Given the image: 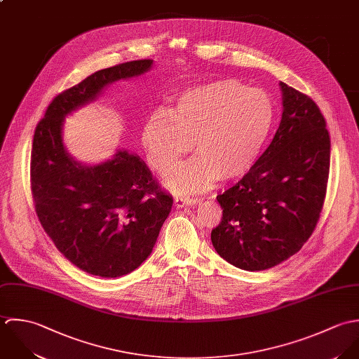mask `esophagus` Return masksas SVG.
Instances as JSON below:
<instances>
[{
    "mask_svg": "<svg viewBox=\"0 0 359 359\" xmlns=\"http://www.w3.org/2000/svg\"><path fill=\"white\" fill-rule=\"evenodd\" d=\"M200 203L198 198H191V197H176L175 198V207L176 208H184V207H189V205H194Z\"/></svg>",
    "mask_w": 359,
    "mask_h": 359,
    "instance_id": "obj_1",
    "label": "esophagus"
}]
</instances>
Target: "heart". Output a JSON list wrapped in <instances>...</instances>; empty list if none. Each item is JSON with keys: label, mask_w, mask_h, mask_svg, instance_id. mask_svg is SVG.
<instances>
[{"label": "heart", "mask_w": 359, "mask_h": 359, "mask_svg": "<svg viewBox=\"0 0 359 359\" xmlns=\"http://www.w3.org/2000/svg\"><path fill=\"white\" fill-rule=\"evenodd\" d=\"M278 118L264 90L220 79L179 93L166 109L152 112L142 132L147 159L165 173L194 143L197 158L170 169L168 189L201 191L216 180L244 177L259 161Z\"/></svg>", "instance_id": "b5f03b06"}]
</instances>
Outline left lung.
<instances>
[{
  "label": "left lung",
  "mask_w": 359,
  "mask_h": 359,
  "mask_svg": "<svg viewBox=\"0 0 359 359\" xmlns=\"http://www.w3.org/2000/svg\"><path fill=\"white\" fill-rule=\"evenodd\" d=\"M279 129L257 165L216 197L223 210L211 233L216 252L244 271H265L298 252L322 212L330 137L318 105L279 83Z\"/></svg>",
  "instance_id": "1"
}]
</instances>
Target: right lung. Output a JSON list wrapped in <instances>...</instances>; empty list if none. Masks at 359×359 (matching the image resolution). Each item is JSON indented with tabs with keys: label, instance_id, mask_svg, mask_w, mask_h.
I'll return each mask as SVG.
<instances>
[{
	"label": "right lung",
	"instance_id": "right-lung-1",
	"mask_svg": "<svg viewBox=\"0 0 359 359\" xmlns=\"http://www.w3.org/2000/svg\"><path fill=\"white\" fill-rule=\"evenodd\" d=\"M152 60L101 69L57 95L39 122L30 184L36 214L67 259L100 278H119L149 257L173 204L143 159L118 148L95 165L77 162L62 140L65 118L102 90L148 72Z\"/></svg>",
	"mask_w": 359,
	"mask_h": 359
}]
</instances>
